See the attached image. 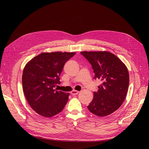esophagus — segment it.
<instances>
[{
	"label": "esophagus",
	"mask_w": 149,
	"mask_h": 149,
	"mask_svg": "<svg viewBox=\"0 0 149 149\" xmlns=\"http://www.w3.org/2000/svg\"><path fill=\"white\" fill-rule=\"evenodd\" d=\"M72 88H73V91H72V93H75V92H78L77 91H76L75 89V87H72Z\"/></svg>",
	"instance_id": "obj_1"
}]
</instances>
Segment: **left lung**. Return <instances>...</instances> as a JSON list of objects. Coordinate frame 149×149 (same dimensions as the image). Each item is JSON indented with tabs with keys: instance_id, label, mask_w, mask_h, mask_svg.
<instances>
[{
	"instance_id": "left-lung-1",
	"label": "left lung",
	"mask_w": 149,
	"mask_h": 149,
	"mask_svg": "<svg viewBox=\"0 0 149 149\" xmlns=\"http://www.w3.org/2000/svg\"><path fill=\"white\" fill-rule=\"evenodd\" d=\"M74 54L44 52L25 66L22 75L23 93L31 108L38 114L49 118L64 109L69 93L58 86L59 76L65 63Z\"/></svg>"
}]
</instances>
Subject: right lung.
<instances>
[{"label": "right lung", "mask_w": 149, "mask_h": 149, "mask_svg": "<svg viewBox=\"0 0 149 149\" xmlns=\"http://www.w3.org/2000/svg\"><path fill=\"white\" fill-rule=\"evenodd\" d=\"M92 65L95 79H100L97 92L88 106L89 111L100 116L112 113L123 104L129 84L127 67L114 54L106 51L81 53Z\"/></svg>", "instance_id": "1"}]
</instances>
